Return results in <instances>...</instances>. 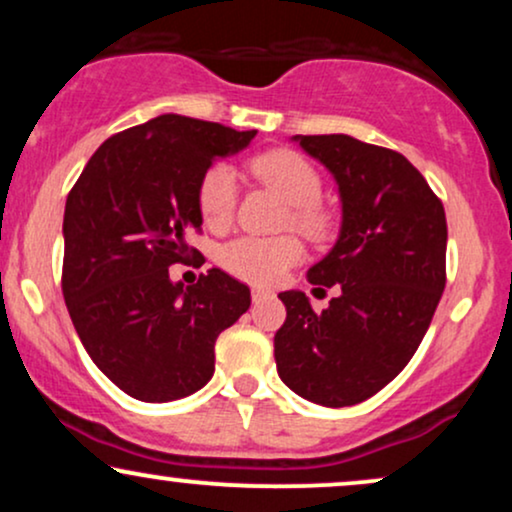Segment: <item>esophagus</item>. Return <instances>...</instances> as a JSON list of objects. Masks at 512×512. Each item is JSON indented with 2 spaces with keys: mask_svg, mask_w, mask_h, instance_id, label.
Listing matches in <instances>:
<instances>
[{
  "mask_svg": "<svg viewBox=\"0 0 512 512\" xmlns=\"http://www.w3.org/2000/svg\"><path fill=\"white\" fill-rule=\"evenodd\" d=\"M264 298H269V293L264 289H252V303H260Z\"/></svg>",
  "mask_w": 512,
  "mask_h": 512,
  "instance_id": "34e87169",
  "label": "esophagus"
}]
</instances>
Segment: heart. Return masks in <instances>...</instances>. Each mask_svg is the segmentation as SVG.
I'll list each match as a JSON object with an SVG mask.
<instances>
[{"mask_svg":"<svg viewBox=\"0 0 512 512\" xmlns=\"http://www.w3.org/2000/svg\"><path fill=\"white\" fill-rule=\"evenodd\" d=\"M252 173L262 182L272 185L293 207V223L310 236H325L330 228V216L317 202L322 195V180L317 170L293 151H267L252 161ZM238 202L236 170L228 163H214L199 180L197 204L204 223L214 231L228 226ZM303 260L301 240L284 238H233L219 250V262L226 272L250 284H276L286 269Z\"/></svg>","mask_w":512,"mask_h":512,"instance_id":"obj_1","label":"heart"}]
</instances>
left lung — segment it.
Listing matches in <instances>:
<instances>
[{"instance_id":"obj_1","label":"left lung","mask_w":512,"mask_h":512,"mask_svg":"<svg viewBox=\"0 0 512 512\" xmlns=\"http://www.w3.org/2000/svg\"><path fill=\"white\" fill-rule=\"evenodd\" d=\"M293 142L337 180L342 228L308 281L342 293L322 313L303 291L279 293L276 370L308 402L351 407L397 378L431 325L445 289V209L397 151L349 134Z\"/></svg>"}]
</instances>
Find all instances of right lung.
<instances>
[{"instance_id": "obj_1", "label": "right lung", "mask_w": 512, "mask_h": 512, "mask_svg": "<svg viewBox=\"0 0 512 512\" xmlns=\"http://www.w3.org/2000/svg\"><path fill=\"white\" fill-rule=\"evenodd\" d=\"M257 129L158 115L113 134L88 158L64 207L62 293L81 344L129 397L173 402L214 375L216 337L250 308L221 269L170 281L202 228L199 180Z\"/></svg>"}]
</instances>
